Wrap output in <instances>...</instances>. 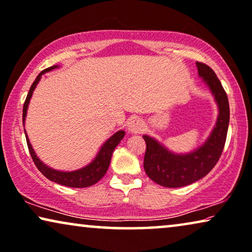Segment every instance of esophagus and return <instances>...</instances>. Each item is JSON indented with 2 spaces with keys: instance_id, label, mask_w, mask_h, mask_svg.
<instances>
[{
  "instance_id": "1",
  "label": "esophagus",
  "mask_w": 252,
  "mask_h": 252,
  "mask_svg": "<svg viewBox=\"0 0 252 252\" xmlns=\"http://www.w3.org/2000/svg\"><path fill=\"white\" fill-rule=\"evenodd\" d=\"M145 124L142 119L140 118H134L128 122V125H127V130L130 134H140L144 130Z\"/></svg>"
}]
</instances>
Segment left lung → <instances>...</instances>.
<instances>
[{"label": "left lung", "mask_w": 252, "mask_h": 252, "mask_svg": "<svg viewBox=\"0 0 252 252\" xmlns=\"http://www.w3.org/2000/svg\"><path fill=\"white\" fill-rule=\"evenodd\" d=\"M198 75L206 84L218 108V117L209 136L189 153L170 151L155 137L143 135L147 143L144 170L155 183L165 188L187 187L201 180L214 168L223 152L229 123V104L225 91L213 69L196 63Z\"/></svg>", "instance_id": "obj_1"}]
</instances>
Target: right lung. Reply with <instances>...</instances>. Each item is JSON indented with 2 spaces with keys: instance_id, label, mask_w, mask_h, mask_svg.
Segmentation results:
<instances>
[{
  "instance_id": "right-lung-1",
  "label": "right lung",
  "mask_w": 252,
  "mask_h": 252,
  "mask_svg": "<svg viewBox=\"0 0 252 252\" xmlns=\"http://www.w3.org/2000/svg\"><path fill=\"white\" fill-rule=\"evenodd\" d=\"M56 68H59V65H52V67L47 68V69H45V70L39 72L38 76L34 81V83H32V85L31 86V89H29V92L27 94L26 101H25L24 109H23V124L24 125H25V122H26V116H27L29 102H31L32 93H34L36 86H37V84L39 83V81H41L42 75H44L45 72H49ZM25 135H26L27 145H28L29 152H31L32 158V160H34L35 165L38 168V170L41 171V173L44 175L46 178H49L50 181L54 182V183L63 185V187L89 188V187H92V185L97 183V182H99L101 178L104 176V174L107 173L109 165H110L112 152H114L115 148L120 143V141L123 140L124 136H125V132L120 129V130H118V132H116L114 135H111V136L109 137L103 144H102L100 150L96 153L95 158H94L92 161L89 163V165L84 166L83 168L71 170V171L53 169L47 165H45V163L38 158L37 155H36L34 149H32L31 142H29L26 129H25Z\"/></svg>"
}]
</instances>
